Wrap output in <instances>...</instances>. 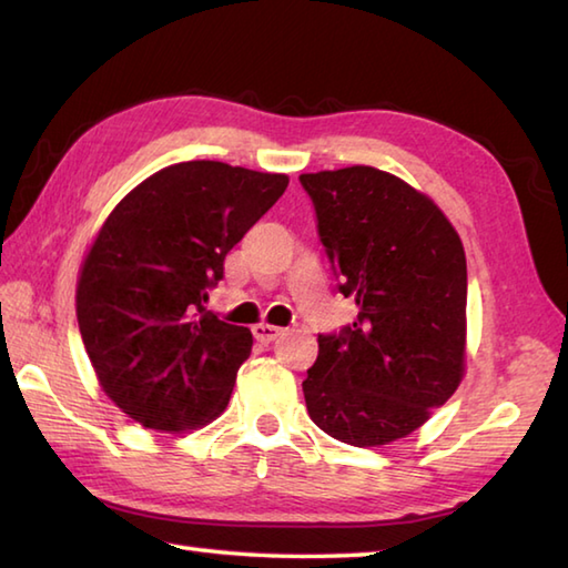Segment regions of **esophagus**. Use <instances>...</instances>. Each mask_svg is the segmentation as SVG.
Listing matches in <instances>:
<instances>
[{
    "instance_id": "esophagus-1",
    "label": "esophagus",
    "mask_w": 568,
    "mask_h": 568,
    "mask_svg": "<svg viewBox=\"0 0 568 568\" xmlns=\"http://www.w3.org/2000/svg\"><path fill=\"white\" fill-rule=\"evenodd\" d=\"M281 327H275V325H268V322H258V325H253V337L258 339V342H263V344H268V342H273L277 335H281Z\"/></svg>"
}]
</instances>
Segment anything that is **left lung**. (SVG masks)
<instances>
[{
	"instance_id": "obj_1",
	"label": "left lung",
	"mask_w": 568,
	"mask_h": 568,
	"mask_svg": "<svg viewBox=\"0 0 568 568\" xmlns=\"http://www.w3.org/2000/svg\"><path fill=\"white\" fill-rule=\"evenodd\" d=\"M337 291L357 322L317 335L307 414L327 436L386 446L426 424L463 379L468 268L426 194L374 166L300 174Z\"/></svg>"
}]
</instances>
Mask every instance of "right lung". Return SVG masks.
Here are the masks:
<instances>
[{
	"label": "right lung",
	"instance_id": "obj_1",
	"mask_svg": "<svg viewBox=\"0 0 568 568\" xmlns=\"http://www.w3.org/2000/svg\"><path fill=\"white\" fill-rule=\"evenodd\" d=\"M285 186V174L180 162L100 229L78 281V327L103 392L144 428H199L226 408L253 335L204 303L226 253Z\"/></svg>",
	"mask_w": 568,
	"mask_h": 568
}]
</instances>
